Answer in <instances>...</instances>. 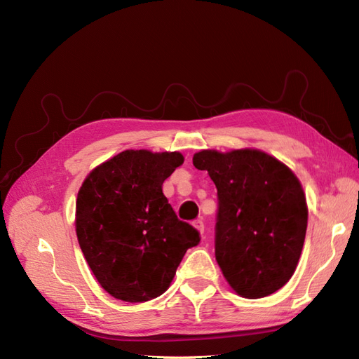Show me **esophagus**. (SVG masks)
<instances>
[{"mask_svg":"<svg viewBox=\"0 0 359 359\" xmlns=\"http://www.w3.org/2000/svg\"><path fill=\"white\" fill-rule=\"evenodd\" d=\"M193 226L196 227V229L201 232V233H203V231H205V224H203V222L201 220V219H198V220H194L193 222Z\"/></svg>","mask_w":359,"mask_h":359,"instance_id":"esophagus-1","label":"esophagus"}]
</instances>
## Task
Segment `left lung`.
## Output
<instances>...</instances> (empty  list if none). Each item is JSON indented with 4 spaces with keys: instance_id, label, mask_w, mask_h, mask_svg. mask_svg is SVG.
<instances>
[{
    "instance_id": "left-lung-1",
    "label": "left lung",
    "mask_w": 359,
    "mask_h": 359,
    "mask_svg": "<svg viewBox=\"0 0 359 359\" xmlns=\"http://www.w3.org/2000/svg\"><path fill=\"white\" fill-rule=\"evenodd\" d=\"M193 165L217 187L215 259L236 293L264 298L293 276L307 231V203L298 178L257 149H205Z\"/></svg>"
}]
</instances>
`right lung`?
Returning <instances> with one entry per match:
<instances>
[{
    "label": "right lung",
    "mask_w": 359,
    "mask_h": 359,
    "mask_svg": "<svg viewBox=\"0 0 359 359\" xmlns=\"http://www.w3.org/2000/svg\"><path fill=\"white\" fill-rule=\"evenodd\" d=\"M180 153L127 149L97 166L78 193L76 233L100 286L116 299L144 302L166 292L198 229L180 220L163 182Z\"/></svg>",
    "instance_id": "obj_1"
}]
</instances>
